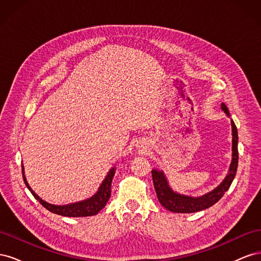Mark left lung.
I'll return each mask as SVG.
<instances>
[{
  "label": "left lung",
  "mask_w": 261,
  "mask_h": 261,
  "mask_svg": "<svg viewBox=\"0 0 261 261\" xmlns=\"http://www.w3.org/2000/svg\"><path fill=\"white\" fill-rule=\"evenodd\" d=\"M221 109L226 113L227 116H230L228 110L224 103L221 105ZM232 125V162L230 165V170H228V174L224 178V180L221 183L217 188L213 191L209 192L208 194H204L200 197H193L187 196L183 194H178L173 191L170 187L168 179L165 177L163 171H159L153 169L151 171L153 186L156 193L158 200L160 201L162 206L172 212L177 213H192L207 209L213 206L216 202H218L225 192L230 188L232 181L236 175V171H238V164H239V150H238V143H239V135H238V128L231 120Z\"/></svg>",
  "instance_id": "obj_1"
}]
</instances>
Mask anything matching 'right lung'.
Here are the masks:
<instances>
[{"instance_id":"add662e5","label":"right lung","mask_w":261,"mask_h":261,"mask_svg":"<svg viewBox=\"0 0 261 261\" xmlns=\"http://www.w3.org/2000/svg\"><path fill=\"white\" fill-rule=\"evenodd\" d=\"M21 170H22L23 181H25L26 186L28 187L31 194L34 195L35 198L37 200H39V202H40L45 209H48L49 211H51L53 213H57V215H60V216L75 217V218L94 216V215H97V213L102 208H105L108 200L110 199V196H111V184H112L113 176L115 174V168H112L109 171L108 175L106 176L103 181H102V184L100 185L98 192L92 197H90V198L82 200V201L73 202V203L63 204V206H57V204H52V203H49V202L42 200L40 197H39L33 191V189H31V187L29 186V184L26 180L25 173H23V165H21Z\"/></svg>"}]
</instances>
